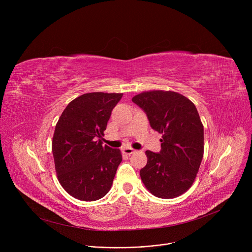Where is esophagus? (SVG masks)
Segmentation results:
<instances>
[{"instance_id":"34e87169","label":"esophagus","mask_w":252,"mask_h":252,"mask_svg":"<svg viewBox=\"0 0 252 252\" xmlns=\"http://www.w3.org/2000/svg\"><path fill=\"white\" fill-rule=\"evenodd\" d=\"M134 152H135V151H134L133 149H131V148H125V149L123 150V153L126 154V155H128V156H129V155H132Z\"/></svg>"}]
</instances>
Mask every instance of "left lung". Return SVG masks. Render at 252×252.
I'll use <instances>...</instances> for the list:
<instances>
[{"label":"left lung","mask_w":252,"mask_h":252,"mask_svg":"<svg viewBox=\"0 0 252 252\" xmlns=\"http://www.w3.org/2000/svg\"><path fill=\"white\" fill-rule=\"evenodd\" d=\"M161 133L158 154L147 151V165L139 171L147 189L159 198H174L192 186L204 152L203 126L194 103L170 91L142 92L131 99Z\"/></svg>","instance_id":"1"}]
</instances>
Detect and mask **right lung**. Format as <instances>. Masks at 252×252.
<instances>
[{
    "instance_id": "obj_1",
    "label": "right lung",
    "mask_w": 252,
    "mask_h": 252,
    "mask_svg": "<svg viewBox=\"0 0 252 252\" xmlns=\"http://www.w3.org/2000/svg\"><path fill=\"white\" fill-rule=\"evenodd\" d=\"M123 94L89 93L71 100L55 128L52 151L63 189L83 201L110 191L122 162L119 149L102 147L100 138Z\"/></svg>"
}]
</instances>
